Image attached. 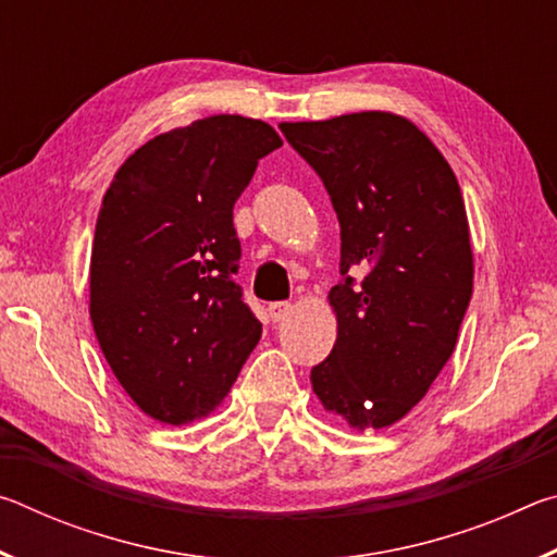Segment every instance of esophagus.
<instances>
[{
	"instance_id": "34e87169",
	"label": "esophagus",
	"mask_w": 557,
	"mask_h": 557,
	"mask_svg": "<svg viewBox=\"0 0 557 557\" xmlns=\"http://www.w3.org/2000/svg\"><path fill=\"white\" fill-rule=\"evenodd\" d=\"M268 312L272 317V322H280V319H285L292 312V305L289 301H272L268 307Z\"/></svg>"
}]
</instances>
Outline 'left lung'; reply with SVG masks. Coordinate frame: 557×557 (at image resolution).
Segmentation results:
<instances>
[{
  "label": "left lung",
  "mask_w": 557,
  "mask_h": 557,
  "mask_svg": "<svg viewBox=\"0 0 557 557\" xmlns=\"http://www.w3.org/2000/svg\"><path fill=\"white\" fill-rule=\"evenodd\" d=\"M322 176L342 225V275L329 292L336 344L312 369L324 410L356 430L403 420L457 346L474 256L457 176L408 117L369 110L282 122ZM363 267L356 286L347 270Z\"/></svg>",
  "instance_id": "obj_1"
}]
</instances>
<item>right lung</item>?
Returning a JSON list of instances; mask_svg holds the SVG:
<instances>
[{"instance_id":"add662e5","label":"right lung","mask_w":557,"mask_h":557,"mask_svg":"<svg viewBox=\"0 0 557 557\" xmlns=\"http://www.w3.org/2000/svg\"><path fill=\"white\" fill-rule=\"evenodd\" d=\"M282 147L268 122L213 115L157 135L117 169L90 252V322L135 405L166 425L211 414L262 324L233 282V206Z\"/></svg>"}]
</instances>
